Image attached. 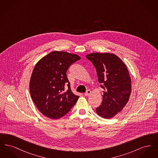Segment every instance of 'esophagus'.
Segmentation results:
<instances>
[{
    "mask_svg": "<svg viewBox=\"0 0 158 158\" xmlns=\"http://www.w3.org/2000/svg\"><path fill=\"white\" fill-rule=\"evenodd\" d=\"M90 93H91V91L90 90H88L85 93V96H89V95L90 94Z\"/></svg>",
    "mask_w": 158,
    "mask_h": 158,
    "instance_id": "1",
    "label": "esophagus"
}]
</instances>
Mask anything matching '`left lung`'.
Returning a JSON list of instances; mask_svg holds the SVG:
<instances>
[{
	"mask_svg": "<svg viewBox=\"0 0 158 158\" xmlns=\"http://www.w3.org/2000/svg\"><path fill=\"white\" fill-rule=\"evenodd\" d=\"M86 57L96 69L98 82L104 89L102 102L96 112L101 117L113 118L126 106L131 94V81L127 68L114 54L94 53Z\"/></svg>",
	"mask_w": 158,
	"mask_h": 158,
	"instance_id": "8db88e82",
	"label": "left lung"
}]
</instances>
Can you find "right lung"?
Wrapping results in <instances>:
<instances>
[{"mask_svg": "<svg viewBox=\"0 0 158 158\" xmlns=\"http://www.w3.org/2000/svg\"><path fill=\"white\" fill-rule=\"evenodd\" d=\"M81 57L55 51L39 60L30 82L31 97L38 110L47 117L58 119L66 115L79 98L71 90L66 72Z\"/></svg>", "mask_w": 158, "mask_h": 158, "instance_id": "obj_1", "label": "right lung"}]
</instances>
